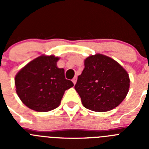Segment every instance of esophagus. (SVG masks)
Wrapping results in <instances>:
<instances>
[{
    "label": "esophagus",
    "mask_w": 149,
    "mask_h": 149,
    "mask_svg": "<svg viewBox=\"0 0 149 149\" xmlns=\"http://www.w3.org/2000/svg\"><path fill=\"white\" fill-rule=\"evenodd\" d=\"M72 82H73L74 84H76V82H77V77H74L72 79Z\"/></svg>",
    "instance_id": "34e87169"
}]
</instances>
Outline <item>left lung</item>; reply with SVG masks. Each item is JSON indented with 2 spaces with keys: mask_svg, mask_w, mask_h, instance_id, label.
I'll use <instances>...</instances> for the list:
<instances>
[{
  "mask_svg": "<svg viewBox=\"0 0 149 149\" xmlns=\"http://www.w3.org/2000/svg\"><path fill=\"white\" fill-rule=\"evenodd\" d=\"M74 89L84 107L95 112L113 110L125 98L130 86L127 72L104 55L89 56Z\"/></svg>",
  "mask_w": 149,
  "mask_h": 149,
  "instance_id": "1",
  "label": "left lung"
}]
</instances>
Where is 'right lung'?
Returning <instances> with one entry per match:
<instances>
[{
  "instance_id": "obj_1",
  "label": "right lung",
  "mask_w": 149,
  "mask_h": 149,
  "mask_svg": "<svg viewBox=\"0 0 149 149\" xmlns=\"http://www.w3.org/2000/svg\"><path fill=\"white\" fill-rule=\"evenodd\" d=\"M58 57L40 56L21 69L15 76L16 93L27 107L48 112L60 105L65 91L74 86L56 66Z\"/></svg>"
}]
</instances>
